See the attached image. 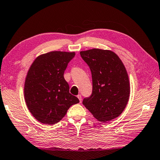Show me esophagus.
Wrapping results in <instances>:
<instances>
[{"mask_svg":"<svg viewBox=\"0 0 160 160\" xmlns=\"http://www.w3.org/2000/svg\"><path fill=\"white\" fill-rule=\"evenodd\" d=\"M77 98H78V100H79L80 102H82V96H81L80 94H79V95H78V96H77Z\"/></svg>","mask_w":160,"mask_h":160,"instance_id":"obj_1","label":"esophagus"}]
</instances>
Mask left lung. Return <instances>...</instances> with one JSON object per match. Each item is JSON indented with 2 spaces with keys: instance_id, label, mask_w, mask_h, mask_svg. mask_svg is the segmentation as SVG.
Masks as SVG:
<instances>
[{
  "instance_id": "8db88e82",
  "label": "left lung",
  "mask_w": 160,
  "mask_h": 160,
  "mask_svg": "<svg viewBox=\"0 0 160 160\" xmlns=\"http://www.w3.org/2000/svg\"><path fill=\"white\" fill-rule=\"evenodd\" d=\"M80 55L91 69L93 91L83 105L100 122L117 118L127 105L130 96L128 76L124 64L116 53L93 48Z\"/></svg>"
}]
</instances>
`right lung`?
Masks as SVG:
<instances>
[{
  "label": "right lung",
  "mask_w": 160,
  "mask_h": 160,
  "mask_svg": "<svg viewBox=\"0 0 160 160\" xmlns=\"http://www.w3.org/2000/svg\"><path fill=\"white\" fill-rule=\"evenodd\" d=\"M75 52L52 51L38 56L27 72L24 100L32 115L42 124H56L72 105L79 102L69 93L64 72Z\"/></svg>",
  "instance_id": "1"
}]
</instances>
